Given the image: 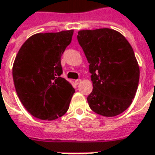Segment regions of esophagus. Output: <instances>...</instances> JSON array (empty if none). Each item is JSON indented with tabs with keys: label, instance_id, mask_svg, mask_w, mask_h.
<instances>
[{
	"label": "esophagus",
	"instance_id": "1",
	"mask_svg": "<svg viewBox=\"0 0 155 155\" xmlns=\"http://www.w3.org/2000/svg\"><path fill=\"white\" fill-rule=\"evenodd\" d=\"M80 83H81V79H77V80H75V84H76L77 85H78Z\"/></svg>",
	"mask_w": 155,
	"mask_h": 155
}]
</instances>
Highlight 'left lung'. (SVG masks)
I'll use <instances>...</instances> for the list:
<instances>
[{
    "label": "left lung",
    "mask_w": 155,
    "mask_h": 155,
    "mask_svg": "<svg viewBox=\"0 0 155 155\" xmlns=\"http://www.w3.org/2000/svg\"><path fill=\"white\" fill-rule=\"evenodd\" d=\"M78 33L91 74L90 108L101 116L120 115L132 104L139 84L140 69L132 46L122 34L110 28Z\"/></svg>",
    "instance_id": "left-lung-1"
}]
</instances>
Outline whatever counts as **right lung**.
<instances>
[{
  "label": "right lung",
  "instance_id": "right-lung-1",
  "mask_svg": "<svg viewBox=\"0 0 155 155\" xmlns=\"http://www.w3.org/2000/svg\"><path fill=\"white\" fill-rule=\"evenodd\" d=\"M73 30L36 33L22 45L13 65L15 90L34 117L55 120L68 110L75 90L61 78V56L71 42Z\"/></svg>",
  "mask_w": 155,
  "mask_h": 155
}]
</instances>
